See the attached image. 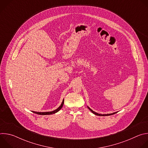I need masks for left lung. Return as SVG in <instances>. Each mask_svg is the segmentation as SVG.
<instances>
[{
  "mask_svg": "<svg viewBox=\"0 0 148 148\" xmlns=\"http://www.w3.org/2000/svg\"><path fill=\"white\" fill-rule=\"evenodd\" d=\"M88 109L93 113V114H94L95 115H98V116H108V115H113V114H116V112H114V113H113V114H103V115H102V114H98V113H97V112H94V111H93L91 109H90L89 107H88Z\"/></svg>",
  "mask_w": 148,
  "mask_h": 148,
  "instance_id": "8db88e82",
  "label": "left lung"
}]
</instances>
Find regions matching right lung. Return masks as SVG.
<instances>
[{
    "mask_svg": "<svg viewBox=\"0 0 148 148\" xmlns=\"http://www.w3.org/2000/svg\"><path fill=\"white\" fill-rule=\"evenodd\" d=\"M64 99L62 100V102L60 106L57 110H56L54 111H51V112H38L33 111V112H34L35 114H38V115H51V114H55V113L57 112L58 111H59L61 109V108L62 107L63 104H64Z\"/></svg>",
    "mask_w": 148,
    "mask_h": 148,
    "instance_id": "obj_1",
    "label": "right lung"
}]
</instances>
